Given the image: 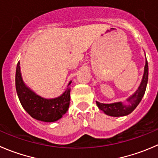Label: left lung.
<instances>
[{
    "label": "left lung",
    "mask_w": 158,
    "mask_h": 158,
    "mask_svg": "<svg viewBox=\"0 0 158 158\" xmlns=\"http://www.w3.org/2000/svg\"><path fill=\"white\" fill-rule=\"evenodd\" d=\"M148 81V63L146 59L141 82H140L137 89L134 92V93H133L129 98L127 99L126 101L127 102V104L123 103V102H113V103H102V102L96 101V105L102 111H103L105 114L108 115V116H115V117L127 116V115L132 113L141 101L145 91H146Z\"/></svg>",
    "instance_id": "8db88e82"
}]
</instances>
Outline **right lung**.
<instances>
[{
    "label": "right lung",
    "instance_id": "right-lung-1",
    "mask_svg": "<svg viewBox=\"0 0 158 158\" xmlns=\"http://www.w3.org/2000/svg\"><path fill=\"white\" fill-rule=\"evenodd\" d=\"M69 81L65 91L59 96L46 99L35 93L23 81L20 62H18L15 74V86L18 99L23 108L31 117L42 122H56L68 111L70 104Z\"/></svg>",
    "mask_w": 158,
    "mask_h": 158
}]
</instances>
